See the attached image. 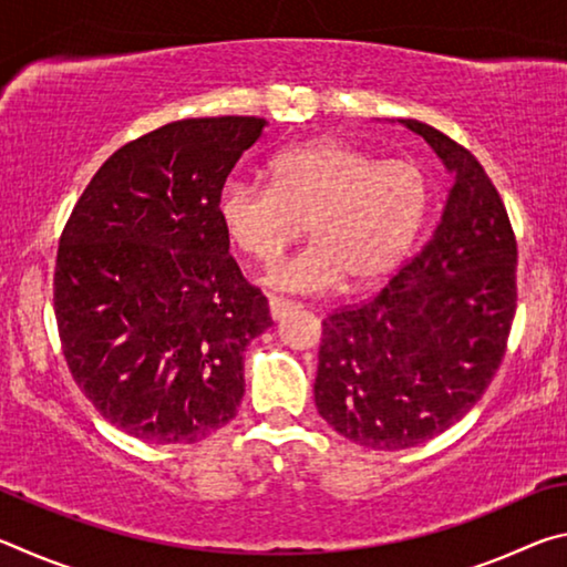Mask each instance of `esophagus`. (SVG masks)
<instances>
[{
    "label": "esophagus",
    "instance_id": "1",
    "mask_svg": "<svg viewBox=\"0 0 567 567\" xmlns=\"http://www.w3.org/2000/svg\"><path fill=\"white\" fill-rule=\"evenodd\" d=\"M267 305H270V315H272V320H280V318H285L287 312L290 310H295L297 307V302H292V300H285V297H270V300H267Z\"/></svg>",
    "mask_w": 567,
    "mask_h": 567
}]
</instances>
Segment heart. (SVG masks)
<instances>
[{
    "instance_id": "obj_1",
    "label": "heart",
    "mask_w": 567,
    "mask_h": 567,
    "mask_svg": "<svg viewBox=\"0 0 567 567\" xmlns=\"http://www.w3.org/2000/svg\"><path fill=\"white\" fill-rule=\"evenodd\" d=\"M270 185L229 179L217 213L233 245L272 265L305 233L302 252L277 262V290L322 292L380 282L405 260L430 207L427 175L412 162H382L340 140H315L270 162Z\"/></svg>"
}]
</instances>
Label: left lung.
Listing matches in <instances>:
<instances>
[{
  "mask_svg": "<svg viewBox=\"0 0 567 567\" xmlns=\"http://www.w3.org/2000/svg\"><path fill=\"white\" fill-rule=\"evenodd\" d=\"M455 172L443 223L370 300L322 320L315 405L370 450L427 443L483 398L517 307V243L483 165L430 124L402 120Z\"/></svg>",
  "mask_w": 567,
  "mask_h": 567,
  "instance_id": "left-lung-1",
  "label": "left lung"
}]
</instances>
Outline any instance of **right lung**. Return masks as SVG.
<instances>
[{
    "instance_id": "add662e5",
    "label": "right lung",
    "mask_w": 567,
    "mask_h": 567,
    "mask_svg": "<svg viewBox=\"0 0 567 567\" xmlns=\"http://www.w3.org/2000/svg\"><path fill=\"white\" fill-rule=\"evenodd\" d=\"M262 117L169 122L97 169L62 229L54 318L100 415L152 445L197 443L237 415L245 350L272 324L229 255L217 199Z\"/></svg>"
}]
</instances>
